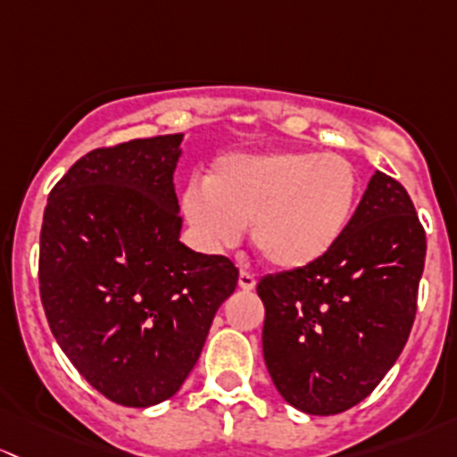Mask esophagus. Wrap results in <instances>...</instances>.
I'll use <instances>...</instances> for the list:
<instances>
[{
	"instance_id": "obj_1",
	"label": "esophagus",
	"mask_w": 457,
	"mask_h": 457,
	"mask_svg": "<svg viewBox=\"0 0 457 457\" xmlns=\"http://www.w3.org/2000/svg\"><path fill=\"white\" fill-rule=\"evenodd\" d=\"M255 284H257V279H255V275H253V272L239 270V288L253 290V288H255Z\"/></svg>"
}]
</instances>
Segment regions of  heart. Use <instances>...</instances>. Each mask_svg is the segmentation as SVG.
<instances>
[{
    "mask_svg": "<svg viewBox=\"0 0 457 457\" xmlns=\"http://www.w3.org/2000/svg\"><path fill=\"white\" fill-rule=\"evenodd\" d=\"M361 176L341 154H228L191 182L182 211L204 251L235 246L251 224V242L270 266L299 270L328 255L356 213Z\"/></svg>",
    "mask_w": 457,
    "mask_h": 457,
    "instance_id": "b5f03b06",
    "label": "heart"
}]
</instances>
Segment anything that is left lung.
Returning <instances> with one entry per match:
<instances>
[{"instance_id":"left-lung-1","label":"left lung","mask_w":457,"mask_h":457,"mask_svg":"<svg viewBox=\"0 0 457 457\" xmlns=\"http://www.w3.org/2000/svg\"><path fill=\"white\" fill-rule=\"evenodd\" d=\"M425 253L411 197L376 171L323 260L262 277L263 361L286 401L332 416L374 392L411 332Z\"/></svg>"}]
</instances>
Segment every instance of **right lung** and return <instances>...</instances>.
Returning <instances> with one entry per match:
<instances>
[{
    "instance_id": "add662e5",
    "label": "right lung",
    "mask_w": 457,
    "mask_h": 457,
    "mask_svg": "<svg viewBox=\"0 0 457 457\" xmlns=\"http://www.w3.org/2000/svg\"><path fill=\"white\" fill-rule=\"evenodd\" d=\"M182 134L79 158L53 187L39 244V293L79 374L125 407L180 389L239 270L178 239L173 189Z\"/></svg>"
}]
</instances>
